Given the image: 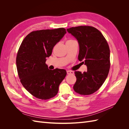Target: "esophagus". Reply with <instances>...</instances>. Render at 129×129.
I'll use <instances>...</instances> for the list:
<instances>
[{
    "mask_svg": "<svg viewBox=\"0 0 129 129\" xmlns=\"http://www.w3.org/2000/svg\"><path fill=\"white\" fill-rule=\"evenodd\" d=\"M67 74H68V75H71V74L73 75V74H74V72L73 71H67Z\"/></svg>",
    "mask_w": 129,
    "mask_h": 129,
    "instance_id": "34e87169",
    "label": "esophagus"
}]
</instances>
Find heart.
<instances>
[{
  "instance_id": "1",
  "label": "heart",
  "mask_w": 129,
  "mask_h": 129,
  "mask_svg": "<svg viewBox=\"0 0 129 129\" xmlns=\"http://www.w3.org/2000/svg\"><path fill=\"white\" fill-rule=\"evenodd\" d=\"M74 41H76L73 40V39H70V40H68L67 41V42H66V44H68V43H71V42H73Z\"/></svg>"
}]
</instances>
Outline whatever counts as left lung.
<instances>
[{"mask_svg":"<svg viewBox=\"0 0 129 129\" xmlns=\"http://www.w3.org/2000/svg\"><path fill=\"white\" fill-rule=\"evenodd\" d=\"M67 30L77 40L80 47L78 59L87 67V71L83 73L75 72L76 81L73 89L80 95H91L102 86L109 74V45L103 34L93 27L80 26Z\"/></svg>","mask_w":129,"mask_h":129,"instance_id":"obj_1","label":"left lung"}]
</instances>
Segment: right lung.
Returning <instances> with one entry per match:
<instances>
[{
    "mask_svg": "<svg viewBox=\"0 0 129 129\" xmlns=\"http://www.w3.org/2000/svg\"><path fill=\"white\" fill-rule=\"evenodd\" d=\"M66 33V29L33 31L21 42L16 58L19 79L31 95L41 100L55 96L67 72L63 69L50 70L46 64L53 48Z\"/></svg>",
    "mask_w": 129,
    "mask_h": 129,
    "instance_id": "add662e5",
    "label": "right lung"
}]
</instances>
